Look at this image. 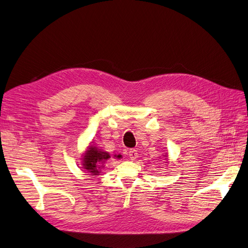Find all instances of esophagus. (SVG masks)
Here are the masks:
<instances>
[{
    "label": "esophagus",
    "instance_id": "esophagus-1",
    "mask_svg": "<svg viewBox=\"0 0 248 248\" xmlns=\"http://www.w3.org/2000/svg\"><path fill=\"white\" fill-rule=\"evenodd\" d=\"M128 157L131 158V160L132 161H134V160H136L138 157H139V154H138V151L137 150H135V149H132V150H129V152H128Z\"/></svg>",
    "mask_w": 248,
    "mask_h": 248
}]
</instances>
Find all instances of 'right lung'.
Here are the masks:
<instances>
[{"instance_id":"add662e5","label":"right lung","mask_w":248,"mask_h":248,"mask_svg":"<svg viewBox=\"0 0 248 248\" xmlns=\"http://www.w3.org/2000/svg\"><path fill=\"white\" fill-rule=\"evenodd\" d=\"M117 157L120 158L121 155H117ZM108 158L109 155L108 153L100 152L95 147H90L83 158V167L85 170L93 174V176L97 175L99 173L98 169L101 167L100 164Z\"/></svg>"}]
</instances>
